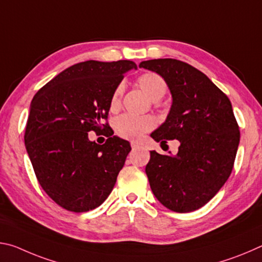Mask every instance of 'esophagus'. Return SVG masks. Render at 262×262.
I'll list each match as a JSON object with an SVG mask.
<instances>
[{
	"instance_id": "obj_1",
	"label": "esophagus",
	"mask_w": 262,
	"mask_h": 262,
	"mask_svg": "<svg viewBox=\"0 0 262 262\" xmlns=\"http://www.w3.org/2000/svg\"><path fill=\"white\" fill-rule=\"evenodd\" d=\"M130 145H132L133 149H139L140 148V144L136 143V142H132Z\"/></svg>"
}]
</instances>
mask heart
<instances>
[{
    "label": "heart",
    "instance_id": "obj_1",
    "mask_svg": "<svg viewBox=\"0 0 262 262\" xmlns=\"http://www.w3.org/2000/svg\"><path fill=\"white\" fill-rule=\"evenodd\" d=\"M137 84L145 96L151 100H158L166 94L167 84L161 75L156 73L142 74L137 78ZM123 92V86L119 85L115 89L110 100V107L112 111L118 110L121 104V96ZM155 122L151 118L148 117H135L130 114H123L115 119L114 129L119 136L128 140H136L141 137L144 133L152 129Z\"/></svg>",
    "mask_w": 262,
    "mask_h": 262
}]
</instances>
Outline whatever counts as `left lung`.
Masks as SVG:
<instances>
[{"label": "left lung", "instance_id": "left-lung-1", "mask_svg": "<svg viewBox=\"0 0 262 262\" xmlns=\"http://www.w3.org/2000/svg\"><path fill=\"white\" fill-rule=\"evenodd\" d=\"M140 68L165 79L172 95L170 112L150 136L178 140V154L152 150L145 166L157 200L176 212L196 210L209 202L231 174L241 133L231 101L205 74L174 59L142 61Z\"/></svg>", "mask_w": 262, "mask_h": 262}]
</instances>
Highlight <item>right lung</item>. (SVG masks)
Returning a JSON list of instances; mask_svg holds the SVG:
<instances>
[{"label":"right lung","instance_id":"right-lung-1","mask_svg":"<svg viewBox=\"0 0 262 262\" xmlns=\"http://www.w3.org/2000/svg\"><path fill=\"white\" fill-rule=\"evenodd\" d=\"M133 61L89 60L64 69L31 101L24 135L39 184L64 209L84 212L99 207L117 181L132 150L114 136L107 119L110 100ZM89 131H106L98 145Z\"/></svg>","mask_w":262,"mask_h":262}]
</instances>
